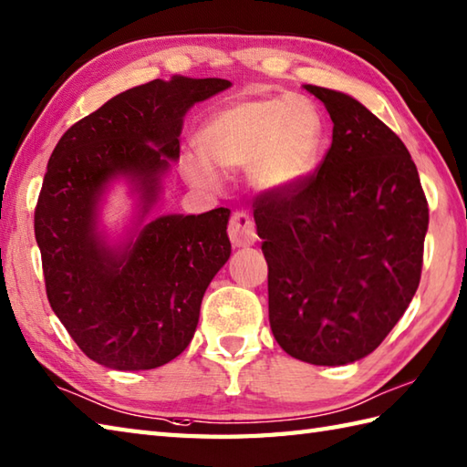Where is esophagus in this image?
Returning a JSON list of instances; mask_svg holds the SVG:
<instances>
[{"mask_svg":"<svg viewBox=\"0 0 467 467\" xmlns=\"http://www.w3.org/2000/svg\"><path fill=\"white\" fill-rule=\"evenodd\" d=\"M228 236H231V243L234 246H249L259 239V236H256L254 221L243 211H234L231 214V221H228Z\"/></svg>","mask_w":467,"mask_h":467,"instance_id":"34e87169","label":"esophagus"}]
</instances>
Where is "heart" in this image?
Masks as SVG:
<instances>
[{
    "label": "heart",
    "mask_w": 467,
    "mask_h": 467,
    "mask_svg": "<svg viewBox=\"0 0 467 467\" xmlns=\"http://www.w3.org/2000/svg\"><path fill=\"white\" fill-rule=\"evenodd\" d=\"M323 144L317 108L296 96L254 98L224 108L198 132L202 156H188L182 171L191 182L213 186L214 168L249 166L261 191H286L313 171Z\"/></svg>",
    "instance_id": "heart-1"
}]
</instances>
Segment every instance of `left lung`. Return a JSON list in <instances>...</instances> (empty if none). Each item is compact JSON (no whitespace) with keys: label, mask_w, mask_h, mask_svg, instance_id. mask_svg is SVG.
Masks as SVG:
<instances>
[{"label":"left lung","mask_w":467,"mask_h":467,"mask_svg":"<svg viewBox=\"0 0 467 467\" xmlns=\"http://www.w3.org/2000/svg\"><path fill=\"white\" fill-rule=\"evenodd\" d=\"M333 120L313 174L256 196L269 321L295 359L345 365L381 345L421 279L430 208L411 154L355 98L305 86Z\"/></svg>","instance_id":"obj_1"}]
</instances>
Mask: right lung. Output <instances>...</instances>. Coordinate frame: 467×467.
<instances>
[{"mask_svg":"<svg viewBox=\"0 0 467 467\" xmlns=\"http://www.w3.org/2000/svg\"><path fill=\"white\" fill-rule=\"evenodd\" d=\"M231 86L174 76L114 96L59 138L37 196L36 241L46 295L76 345L110 369H154L181 355L206 286L231 256V211L166 214L116 253L96 233V206L116 174L152 206L168 162L181 156L188 108Z\"/></svg>","mask_w":467,"mask_h":467,"instance_id":"add662e5","label":"right lung"}]
</instances>
